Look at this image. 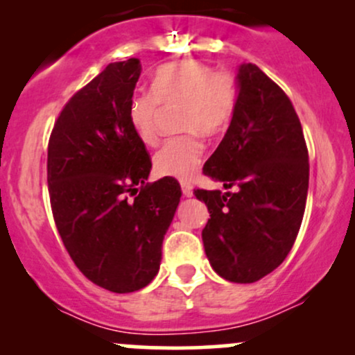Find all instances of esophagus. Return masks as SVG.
Segmentation results:
<instances>
[{"label":"esophagus","instance_id":"1","mask_svg":"<svg viewBox=\"0 0 355 355\" xmlns=\"http://www.w3.org/2000/svg\"><path fill=\"white\" fill-rule=\"evenodd\" d=\"M182 191H183V197H191V185L189 182H182Z\"/></svg>","mask_w":355,"mask_h":355}]
</instances>
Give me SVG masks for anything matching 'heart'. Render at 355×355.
Wrapping results in <instances>:
<instances>
[{
  "mask_svg": "<svg viewBox=\"0 0 355 355\" xmlns=\"http://www.w3.org/2000/svg\"><path fill=\"white\" fill-rule=\"evenodd\" d=\"M237 98V80L230 71H215L198 60L175 61L155 71L150 92H138L130 98L128 121L141 144L155 145L160 137L162 107L182 105L178 125L189 133L165 141L155 153L153 166L160 177L190 180L205 150L198 133H222L235 115Z\"/></svg>",
  "mask_w": 355,
  "mask_h": 355,
  "instance_id": "heart-1",
  "label": "heart"
}]
</instances>
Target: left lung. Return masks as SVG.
I'll return each mask as SVG.
<instances>
[{"instance_id": "obj_1", "label": "left lung", "mask_w": 355, "mask_h": 355, "mask_svg": "<svg viewBox=\"0 0 355 355\" xmlns=\"http://www.w3.org/2000/svg\"><path fill=\"white\" fill-rule=\"evenodd\" d=\"M237 110L203 173L227 190H193L210 218V266L235 284L274 272L294 245L309 190V152L291 98L257 64L239 70Z\"/></svg>"}]
</instances>
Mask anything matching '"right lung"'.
<instances>
[{"label": "right lung", "mask_w": 355, "mask_h": 355, "mask_svg": "<svg viewBox=\"0 0 355 355\" xmlns=\"http://www.w3.org/2000/svg\"><path fill=\"white\" fill-rule=\"evenodd\" d=\"M140 70L137 58L110 63L68 100L48 141V191L63 245L81 274L116 294L158 274L182 197L172 177L146 182L152 158L128 121Z\"/></svg>", "instance_id": "1"}]
</instances>
